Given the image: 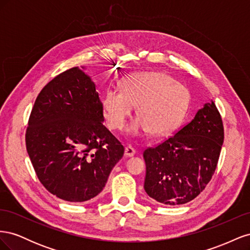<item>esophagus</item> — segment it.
Returning a JSON list of instances; mask_svg holds the SVG:
<instances>
[{
    "mask_svg": "<svg viewBox=\"0 0 250 250\" xmlns=\"http://www.w3.org/2000/svg\"><path fill=\"white\" fill-rule=\"evenodd\" d=\"M134 154H135V150H134V148H133V147H131V146H127V147L125 148V155H126L127 157L133 156Z\"/></svg>",
    "mask_w": 250,
    "mask_h": 250,
    "instance_id": "esophagus-1",
    "label": "esophagus"
}]
</instances>
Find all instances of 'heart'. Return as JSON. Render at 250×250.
Listing matches in <instances>:
<instances>
[{
    "mask_svg": "<svg viewBox=\"0 0 250 250\" xmlns=\"http://www.w3.org/2000/svg\"><path fill=\"white\" fill-rule=\"evenodd\" d=\"M187 88L167 74L141 72L126 76L120 90L109 88L103 97V109L112 130H123L134 106L140 116L128 129L133 137L152 131L167 134L184 117L188 105Z\"/></svg>",
    "mask_w": 250,
    "mask_h": 250,
    "instance_id": "heart-1",
    "label": "heart"
}]
</instances>
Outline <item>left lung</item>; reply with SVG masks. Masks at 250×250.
<instances>
[{
    "instance_id": "left-lung-1",
    "label": "left lung",
    "mask_w": 250,
    "mask_h": 250,
    "mask_svg": "<svg viewBox=\"0 0 250 250\" xmlns=\"http://www.w3.org/2000/svg\"><path fill=\"white\" fill-rule=\"evenodd\" d=\"M223 140L222 118L211 100L191 122L144 151L146 193L167 206L185 204L197 197L214 175Z\"/></svg>"
}]
</instances>
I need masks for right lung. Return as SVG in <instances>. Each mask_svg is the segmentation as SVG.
Returning <instances> with one entry per match:
<instances>
[{
  "label": "right lung",
  "instance_id": "1",
  "mask_svg": "<svg viewBox=\"0 0 250 250\" xmlns=\"http://www.w3.org/2000/svg\"><path fill=\"white\" fill-rule=\"evenodd\" d=\"M103 121L95 83L77 66L41 90L29 117L26 147L37 177L51 194L84 202L103 190L124 154Z\"/></svg>",
  "mask_w": 250,
  "mask_h": 250
}]
</instances>
